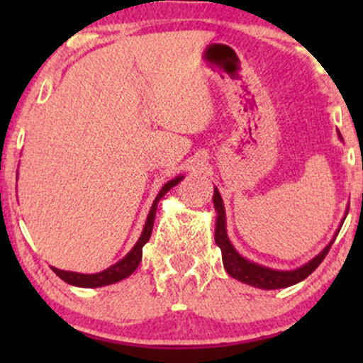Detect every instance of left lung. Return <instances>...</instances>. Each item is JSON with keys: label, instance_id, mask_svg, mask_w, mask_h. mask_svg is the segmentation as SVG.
<instances>
[{"label": "left lung", "instance_id": "1", "mask_svg": "<svg viewBox=\"0 0 363 363\" xmlns=\"http://www.w3.org/2000/svg\"><path fill=\"white\" fill-rule=\"evenodd\" d=\"M340 135V133H338ZM341 138V135H340ZM213 205L216 210V225H215V242L222 249V259L223 266L227 269V273L230 274L235 280L245 283V285L256 286V289L262 290H277V289H286V286L295 285V283L306 280L309 274L314 272L315 268L323 262L324 257L329 249H331V244L335 242L336 235L333 237V240L329 242L326 247L320 251L318 256L312 257L309 262L302 264L301 268L295 269H273L268 268V266L257 264V262L245 259L244 256H240L239 252L235 251V247L232 245L230 240H228L227 235V218H225V206L223 199L220 196L218 189L215 187L213 193ZM348 213V211H347Z\"/></svg>", "mask_w": 363, "mask_h": 363}]
</instances>
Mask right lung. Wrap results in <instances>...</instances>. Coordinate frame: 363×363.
<instances>
[{
	"label": "right lung",
	"instance_id": "1",
	"mask_svg": "<svg viewBox=\"0 0 363 363\" xmlns=\"http://www.w3.org/2000/svg\"><path fill=\"white\" fill-rule=\"evenodd\" d=\"M184 176H177L174 177L172 181L165 182L162 186V189L158 191L155 201H153L152 208H150V213L147 216V222H145L143 232H141L138 242L133 245V249L129 251L123 259L116 262V264L109 266L107 269H104L101 273H94V274H85V273H74V272H65V269H57L52 266V272L61 278L62 281L69 283V285L74 286H82V289H97V286H106V285H112V283H118L124 278H128L129 274L135 273V269L138 268L141 256H143V245L150 240V235H152L153 230V222H155V213H157V205L162 198H164L165 193H169L174 186H177L179 182L182 181Z\"/></svg>",
	"mask_w": 363,
	"mask_h": 363
}]
</instances>
